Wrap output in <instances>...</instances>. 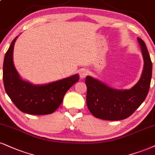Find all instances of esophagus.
<instances>
[{"mask_svg":"<svg viewBox=\"0 0 155 155\" xmlns=\"http://www.w3.org/2000/svg\"><path fill=\"white\" fill-rule=\"evenodd\" d=\"M79 74H80V77H81V78H84L87 75V74H88V71H87L86 69H85V68L81 69V70H80Z\"/></svg>","mask_w":155,"mask_h":155,"instance_id":"34e87169","label":"esophagus"}]
</instances>
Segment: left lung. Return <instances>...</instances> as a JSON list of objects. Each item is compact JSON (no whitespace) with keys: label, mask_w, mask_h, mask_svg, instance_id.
I'll use <instances>...</instances> for the list:
<instances>
[{"label":"left lung","mask_w":155,"mask_h":155,"mask_svg":"<svg viewBox=\"0 0 155 155\" xmlns=\"http://www.w3.org/2000/svg\"><path fill=\"white\" fill-rule=\"evenodd\" d=\"M137 40L144 59V68L139 81L131 88L115 89L91 76L85 78L87 106L95 117L108 121L125 119L146 98L152 79V63L144 41L139 38Z\"/></svg>","instance_id":"left-lung-1"}]
</instances>
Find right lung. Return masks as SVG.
<instances>
[{"label":"right lung","instance_id":"add662e5","mask_svg":"<svg viewBox=\"0 0 155 155\" xmlns=\"http://www.w3.org/2000/svg\"><path fill=\"white\" fill-rule=\"evenodd\" d=\"M17 38L11 42L3 61V80L5 92L21 111L31 115L52 114L62 103L67 91L79 81V74L45 85H34L24 81L13 64V48Z\"/></svg>","mask_w":155,"mask_h":155}]
</instances>
